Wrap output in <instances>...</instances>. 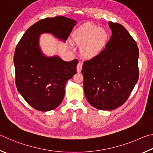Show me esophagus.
Returning a JSON list of instances; mask_svg holds the SVG:
<instances>
[{"instance_id":"esophagus-1","label":"esophagus","mask_w":153,"mask_h":153,"mask_svg":"<svg viewBox=\"0 0 153 153\" xmlns=\"http://www.w3.org/2000/svg\"><path fill=\"white\" fill-rule=\"evenodd\" d=\"M82 64L81 62H79L77 64V66H76V71L78 72H81V70H82Z\"/></svg>"}]
</instances>
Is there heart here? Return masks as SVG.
Listing matches in <instances>:
<instances>
[{"label": "heart", "mask_w": 153, "mask_h": 153, "mask_svg": "<svg viewBox=\"0 0 153 153\" xmlns=\"http://www.w3.org/2000/svg\"><path fill=\"white\" fill-rule=\"evenodd\" d=\"M72 40L76 44L81 45V53L85 58L92 59L103 52L108 41V34L103 28L85 25L74 32Z\"/></svg>", "instance_id": "1"}]
</instances>
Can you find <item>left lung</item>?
<instances>
[{"label":"left lung","mask_w":153,"mask_h":153,"mask_svg":"<svg viewBox=\"0 0 153 153\" xmlns=\"http://www.w3.org/2000/svg\"><path fill=\"white\" fill-rule=\"evenodd\" d=\"M112 35L103 52L85 61L82 74L87 100L95 108L110 111L123 105L139 76L137 44L124 27L109 22Z\"/></svg>","instance_id":"obj_1"}]
</instances>
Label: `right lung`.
<instances>
[{"mask_svg": "<svg viewBox=\"0 0 153 153\" xmlns=\"http://www.w3.org/2000/svg\"><path fill=\"white\" fill-rule=\"evenodd\" d=\"M76 21L63 16L39 20L25 31L15 48L14 65L18 91L32 108L42 111L54 109L62 103L68 80L76 73L78 60L45 56L39 36L51 33L65 42Z\"/></svg>", "mask_w": 153, "mask_h": 153, "instance_id": "obj_1", "label": "right lung"}]
</instances>
